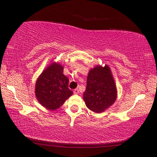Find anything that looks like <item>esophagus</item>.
<instances>
[{"label":"esophagus","instance_id":"esophagus-1","mask_svg":"<svg viewBox=\"0 0 157 157\" xmlns=\"http://www.w3.org/2000/svg\"><path fill=\"white\" fill-rule=\"evenodd\" d=\"M78 93H79L78 89H75V90H74V94H77Z\"/></svg>","mask_w":157,"mask_h":157}]
</instances>
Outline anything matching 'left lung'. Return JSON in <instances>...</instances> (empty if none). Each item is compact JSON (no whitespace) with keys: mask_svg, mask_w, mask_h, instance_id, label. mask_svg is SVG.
<instances>
[{"mask_svg":"<svg viewBox=\"0 0 157 157\" xmlns=\"http://www.w3.org/2000/svg\"><path fill=\"white\" fill-rule=\"evenodd\" d=\"M117 97L116 85L109 66H97L89 71L83 100L91 111L101 113L108 109Z\"/></svg>","mask_w":157,"mask_h":157,"instance_id":"1","label":"left lung"}]
</instances>
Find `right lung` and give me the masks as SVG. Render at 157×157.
Returning <instances> with one entry per match:
<instances>
[{
	"instance_id": "add662e5",
	"label": "right lung",
	"mask_w": 157,
	"mask_h": 157,
	"mask_svg": "<svg viewBox=\"0 0 157 157\" xmlns=\"http://www.w3.org/2000/svg\"><path fill=\"white\" fill-rule=\"evenodd\" d=\"M73 94L68 89V79L63 75V66L52 63L40 75L35 84V96L48 110L59 109Z\"/></svg>"
}]
</instances>
